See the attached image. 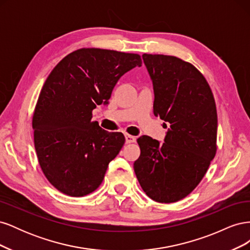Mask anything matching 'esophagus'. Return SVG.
Segmentation results:
<instances>
[{
    "label": "esophagus",
    "instance_id": "1",
    "mask_svg": "<svg viewBox=\"0 0 250 250\" xmlns=\"http://www.w3.org/2000/svg\"><path fill=\"white\" fill-rule=\"evenodd\" d=\"M125 140H126V144H130V143H134L137 141V138L133 137V135L130 134H125Z\"/></svg>",
    "mask_w": 250,
    "mask_h": 250
}]
</instances>
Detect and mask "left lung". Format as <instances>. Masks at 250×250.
<instances>
[{
	"mask_svg": "<svg viewBox=\"0 0 250 250\" xmlns=\"http://www.w3.org/2000/svg\"><path fill=\"white\" fill-rule=\"evenodd\" d=\"M153 83V112L170 124L161 144L147 135L138 139L140 157L133 164L148 197L176 202L199 185L217 151V109L207 79L175 56L144 54Z\"/></svg>",
	"mask_w": 250,
	"mask_h": 250,
	"instance_id": "8db88e82",
	"label": "left lung"
}]
</instances>
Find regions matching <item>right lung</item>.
Here are the masks:
<instances>
[{"label":"right lung","instance_id":"add662e5","mask_svg":"<svg viewBox=\"0 0 250 250\" xmlns=\"http://www.w3.org/2000/svg\"><path fill=\"white\" fill-rule=\"evenodd\" d=\"M142 65L139 54L82 48L60 60L41 90L32 118L41 168L59 192L82 197L97 190L108 164L122 149V132L92 121L97 105L107 104L125 73Z\"/></svg>","mask_w":250,"mask_h":250}]
</instances>
